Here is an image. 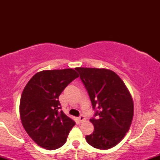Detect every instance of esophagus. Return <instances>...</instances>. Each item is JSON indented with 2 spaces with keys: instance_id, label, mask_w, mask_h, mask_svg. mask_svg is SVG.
Here are the masks:
<instances>
[{
  "instance_id": "1",
  "label": "esophagus",
  "mask_w": 160,
  "mask_h": 160,
  "mask_svg": "<svg viewBox=\"0 0 160 160\" xmlns=\"http://www.w3.org/2000/svg\"><path fill=\"white\" fill-rule=\"evenodd\" d=\"M85 120H86V118H85V117H84V116L80 115V117H79V120H80L81 122H84V121H85Z\"/></svg>"
}]
</instances>
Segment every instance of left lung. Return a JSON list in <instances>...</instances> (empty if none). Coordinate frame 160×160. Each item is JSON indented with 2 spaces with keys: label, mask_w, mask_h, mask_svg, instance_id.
I'll return each instance as SVG.
<instances>
[{
  "label": "left lung",
  "mask_w": 160,
  "mask_h": 160,
  "mask_svg": "<svg viewBox=\"0 0 160 160\" xmlns=\"http://www.w3.org/2000/svg\"><path fill=\"white\" fill-rule=\"evenodd\" d=\"M89 93L93 109L89 121L93 133L86 135L88 144L100 150L113 148L129 130L134 114V104L128 88L115 72L106 68H76Z\"/></svg>",
  "instance_id": "8db88e82"
}]
</instances>
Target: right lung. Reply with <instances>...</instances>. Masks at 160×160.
<instances>
[{
	"mask_svg": "<svg viewBox=\"0 0 160 160\" xmlns=\"http://www.w3.org/2000/svg\"><path fill=\"white\" fill-rule=\"evenodd\" d=\"M78 77L72 68L44 70L36 73L24 88L20 118L28 135L38 146L52 150L65 144L75 122L62 111L59 112L58 97Z\"/></svg>",
	"mask_w": 160,
	"mask_h": 160,
	"instance_id": "1",
	"label": "right lung"
}]
</instances>
